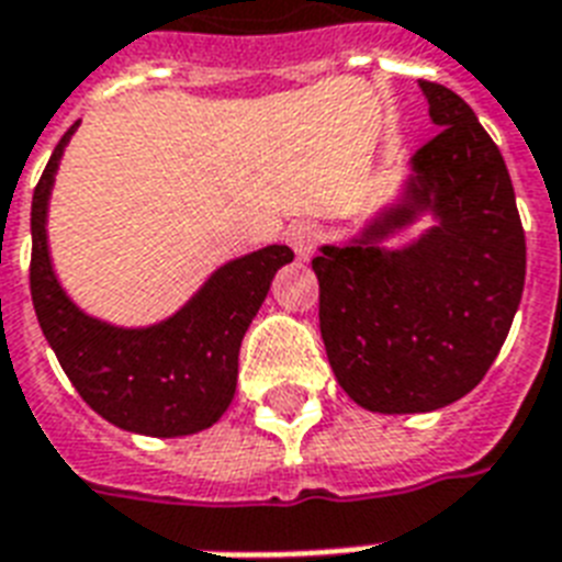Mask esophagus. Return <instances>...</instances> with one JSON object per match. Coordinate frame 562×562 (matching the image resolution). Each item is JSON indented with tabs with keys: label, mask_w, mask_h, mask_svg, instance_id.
<instances>
[{
	"label": "esophagus",
	"mask_w": 562,
	"mask_h": 562,
	"mask_svg": "<svg viewBox=\"0 0 562 562\" xmlns=\"http://www.w3.org/2000/svg\"><path fill=\"white\" fill-rule=\"evenodd\" d=\"M317 238H321L317 236V227L315 224H308V221L291 224L289 233H285V241H289L300 262H308V259H312V254H315L317 247Z\"/></svg>",
	"instance_id": "1"
}]
</instances>
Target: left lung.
<instances>
[{
    "instance_id": "obj_1",
    "label": "left lung",
    "mask_w": 562,
    "mask_h": 562,
    "mask_svg": "<svg viewBox=\"0 0 562 562\" xmlns=\"http://www.w3.org/2000/svg\"><path fill=\"white\" fill-rule=\"evenodd\" d=\"M419 90L440 131L411 157L400 201L312 259L335 379L375 414L467 396L496 361L525 289V229L502 151L461 95L431 81ZM423 214L436 224L414 243L381 245Z\"/></svg>"
}]
</instances>
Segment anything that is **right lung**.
<instances>
[{
    "mask_svg": "<svg viewBox=\"0 0 562 562\" xmlns=\"http://www.w3.org/2000/svg\"><path fill=\"white\" fill-rule=\"evenodd\" d=\"M78 125L57 143L31 201V300L40 329L75 391L108 423L148 437L203 431L229 408L241 338L273 273L294 254L268 245L221 265L187 306L160 324L113 326L87 315L57 282L46 236L57 166Z\"/></svg>",
    "mask_w": 562,
    "mask_h": 562,
    "instance_id": "obj_1",
    "label": "right lung"
}]
</instances>
